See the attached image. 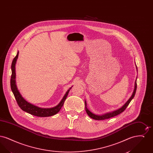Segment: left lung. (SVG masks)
<instances>
[{
	"label": "left lung",
	"mask_w": 153,
	"mask_h": 153,
	"mask_svg": "<svg viewBox=\"0 0 153 153\" xmlns=\"http://www.w3.org/2000/svg\"><path fill=\"white\" fill-rule=\"evenodd\" d=\"M137 80L135 82V87H134V92L132 93V95L131 96V97L128 100V101L126 102L123 106L122 107H121L119 109H117L116 111H114L113 112H109V113H107L105 114H104V115H95L93 113H92L91 111H89L87 108V102H85V111L87 113L88 116L95 119V120H105V119H109L111 117H115L117 116V115L121 114L122 112H123L126 109V108L127 107V106L128 105V104H130V102H131L132 99L134 98V96L135 95V92H136V91H137Z\"/></svg>",
	"instance_id": "8db88e82"
}]
</instances>
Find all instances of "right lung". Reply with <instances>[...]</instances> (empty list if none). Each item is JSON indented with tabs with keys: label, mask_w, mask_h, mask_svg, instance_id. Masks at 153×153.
<instances>
[{
	"label": "right lung",
	"mask_w": 153,
	"mask_h": 153,
	"mask_svg": "<svg viewBox=\"0 0 153 153\" xmlns=\"http://www.w3.org/2000/svg\"><path fill=\"white\" fill-rule=\"evenodd\" d=\"M18 52L16 56L13 59L12 64H11V71H12V74L11 76V80H10V85L11 88L12 90V92L14 95L15 100L17 102L18 105L21 109L29 113L31 115H33L34 116H36L38 117H51L57 113H58L61 107H62L64 102L65 100L66 97L69 94V91L72 88H70L68 91L66 92L65 95H64V97L61 100V101L58 104V105L53 108H39L38 107H36L34 105H33L29 102L26 101L22 97L20 93L19 92L16 84H15V66L16 64V61L17 60V58L18 57Z\"/></svg>",
	"instance_id": "right-lung-1"
}]
</instances>
